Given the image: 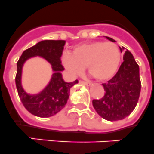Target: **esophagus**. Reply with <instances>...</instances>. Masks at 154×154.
<instances>
[{
	"instance_id": "1",
	"label": "esophagus",
	"mask_w": 154,
	"mask_h": 154,
	"mask_svg": "<svg viewBox=\"0 0 154 154\" xmlns=\"http://www.w3.org/2000/svg\"><path fill=\"white\" fill-rule=\"evenodd\" d=\"M81 84H84V85H87V86H90L91 85V83L90 82H88V81H79Z\"/></svg>"
}]
</instances>
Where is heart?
<instances>
[{
  "label": "heart",
  "instance_id": "obj_1",
  "mask_svg": "<svg viewBox=\"0 0 154 154\" xmlns=\"http://www.w3.org/2000/svg\"><path fill=\"white\" fill-rule=\"evenodd\" d=\"M121 53L117 45L112 42L94 41L75 46L71 53H64L62 63L69 74L76 77L85 69L99 81H106L117 72Z\"/></svg>",
  "mask_w": 154,
  "mask_h": 154
}]
</instances>
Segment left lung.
Here are the masks:
<instances>
[{
    "label": "left lung",
    "mask_w": 154,
    "mask_h": 154,
    "mask_svg": "<svg viewBox=\"0 0 154 154\" xmlns=\"http://www.w3.org/2000/svg\"><path fill=\"white\" fill-rule=\"evenodd\" d=\"M119 48L121 52L124 51V62L114 77L103 84L105 90L103 98L92 101L97 113L109 121H120L130 115L136 106L141 91L139 65L128 49Z\"/></svg>",
    "instance_id": "1"
}]
</instances>
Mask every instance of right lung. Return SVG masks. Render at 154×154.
Segmentation results:
<instances>
[{
  "label": "right lung",
  "mask_w": 154,
  "mask_h": 154,
  "mask_svg": "<svg viewBox=\"0 0 154 154\" xmlns=\"http://www.w3.org/2000/svg\"><path fill=\"white\" fill-rule=\"evenodd\" d=\"M65 41L45 40L41 41L23 51L17 63V73L15 85L18 94L24 107L29 113L40 117H49L59 113L65 107L69 99V90L78 81L66 82L63 79L62 71L64 68L61 64ZM39 56L50 63L54 73L51 80L45 89L37 94L26 93L21 85L22 66L26 60Z\"/></svg>",
  "instance_id": "1"
}]
</instances>
